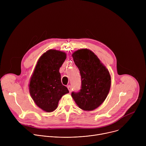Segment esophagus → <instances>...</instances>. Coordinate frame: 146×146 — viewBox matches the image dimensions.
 Returning a JSON list of instances; mask_svg holds the SVG:
<instances>
[{"mask_svg":"<svg viewBox=\"0 0 146 146\" xmlns=\"http://www.w3.org/2000/svg\"><path fill=\"white\" fill-rule=\"evenodd\" d=\"M68 89L69 90V92H72V86H70V85H69V86H68Z\"/></svg>","mask_w":146,"mask_h":146,"instance_id":"esophagus-1","label":"esophagus"}]
</instances>
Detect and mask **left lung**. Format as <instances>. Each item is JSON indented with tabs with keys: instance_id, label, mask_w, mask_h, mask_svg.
<instances>
[{
	"instance_id": "left-lung-1",
	"label": "left lung",
	"mask_w": 146,
	"mask_h": 146,
	"mask_svg": "<svg viewBox=\"0 0 146 146\" xmlns=\"http://www.w3.org/2000/svg\"><path fill=\"white\" fill-rule=\"evenodd\" d=\"M72 56L80 71L81 86L78 92H72V96L80 109L93 110L104 102L109 92V72L90 50H78Z\"/></svg>"
}]
</instances>
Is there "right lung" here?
<instances>
[{
	"label": "right lung",
	"mask_w": 146,
	"mask_h": 146,
	"mask_svg": "<svg viewBox=\"0 0 146 146\" xmlns=\"http://www.w3.org/2000/svg\"><path fill=\"white\" fill-rule=\"evenodd\" d=\"M66 58L64 52L47 51L38 59L31 78L30 94L36 105L46 112L55 110L62 96L69 93L59 72Z\"/></svg>",
	"instance_id": "right-lung-1"
}]
</instances>
